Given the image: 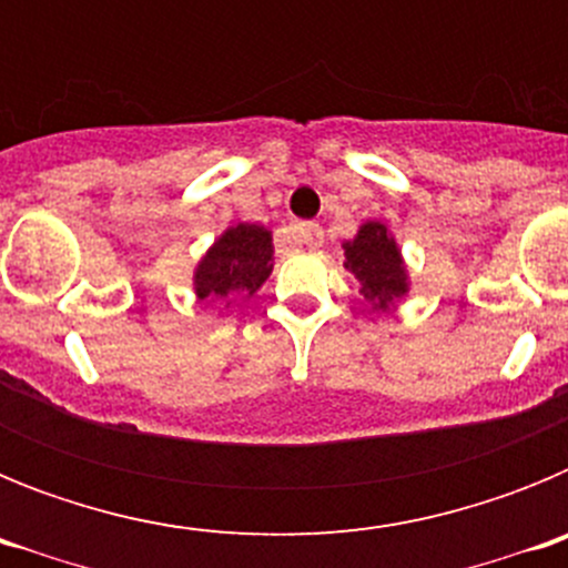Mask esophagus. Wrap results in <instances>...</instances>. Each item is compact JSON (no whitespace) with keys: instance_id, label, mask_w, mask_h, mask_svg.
<instances>
[{"instance_id":"esophagus-1","label":"esophagus","mask_w":568,"mask_h":568,"mask_svg":"<svg viewBox=\"0 0 568 568\" xmlns=\"http://www.w3.org/2000/svg\"><path fill=\"white\" fill-rule=\"evenodd\" d=\"M287 239L290 244H295V247H318L321 239H324V230L313 222H298V224H290Z\"/></svg>"}]
</instances>
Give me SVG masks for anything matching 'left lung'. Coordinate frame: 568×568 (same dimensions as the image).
I'll return each instance as SVG.
<instances>
[{
  "instance_id": "8db88e82",
  "label": "left lung",
  "mask_w": 568,
  "mask_h": 568,
  "mask_svg": "<svg viewBox=\"0 0 568 568\" xmlns=\"http://www.w3.org/2000/svg\"><path fill=\"white\" fill-rule=\"evenodd\" d=\"M346 270L361 281V293L375 313H393L409 295V270L398 239L384 222H364L344 244Z\"/></svg>"
}]
</instances>
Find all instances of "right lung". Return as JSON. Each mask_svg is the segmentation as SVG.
Masks as SVG:
<instances>
[{
    "mask_svg": "<svg viewBox=\"0 0 568 568\" xmlns=\"http://www.w3.org/2000/svg\"><path fill=\"white\" fill-rule=\"evenodd\" d=\"M273 233L264 224H230L195 264V298L247 301L273 273Z\"/></svg>",
    "mask_w": 568,
    "mask_h": 568,
    "instance_id": "right-lung-1",
    "label": "right lung"
}]
</instances>
